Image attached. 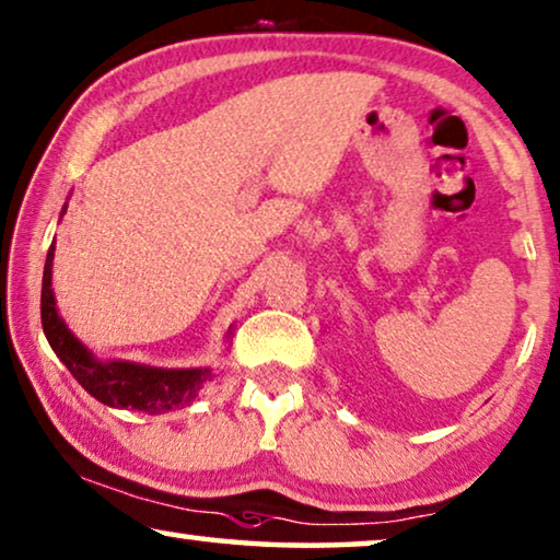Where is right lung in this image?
I'll return each instance as SVG.
<instances>
[{
  "label": "right lung",
  "instance_id": "right-lung-1",
  "mask_svg": "<svg viewBox=\"0 0 560 560\" xmlns=\"http://www.w3.org/2000/svg\"><path fill=\"white\" fill-rule=\"evenodd\" d=\"M65 214V207L60 217ZM52 257L55 245L47 249L43 272V330L47 343L58 353L78 384L101 404L116 409H139L145 415H164L197 399L199 388L212 381V369H156L131 361H98L60 318L52 293ZM232 334V330H230ZM226 334V336H230Z\"/></svg>",
  "mask_w": 560,
  "mask_h": 560
}]
</instances>
